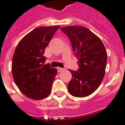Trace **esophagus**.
I'll return each instance as SVG.
<instances>
[{
    "mask_svg": "<svg viewBox=\"0 0 125 125\" xmlns=\"http://www.w3.org/2000/svg\"><path fill=\"white\" fill-rule=\"evenodd\" d=\"M64 70H65V69L62 68V67H58V68H57V71H58V73L62 72V71H64Z\"/></svg>",
    "mask_w": 125,
    "mask_h": 125,
    "instance_id": "obj_1",
    "label": "esophagus"
}]
</instances>
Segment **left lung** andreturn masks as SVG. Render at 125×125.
<instances>
[{
    "label": "left lung",
    "mask_w": 125,
    "mask_h": 125,
    "mask_svg": "<svg viewBox=\"0 0 125 125\" xmlns=\"http://www.w3.org/2000/svg\"><path fill=\"white\" fill-rule=\"evenodd\" d=\"M61 30L70 40L79 66L77 71L69 69L72 74L67 85L69 93L74 97H87L103 81L106 66V51L100 38L87 28L69 26L61 28Z\"/></svg>",
    "instance_id": "1"
}]
</instances>
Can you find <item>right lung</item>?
<instances>
[{"label":"right lung","mask_w":125,"mask_h":125,"mask_svg":"<svg viewBox=\"0 0 125 125\" xmlns=\"http://www.w3.org/2000/svg\"><path fill=\"white\" fill-rule=\"evenodd\" d=\"M60 26L38 27L21 40L13 56L11 71L17 86L24 95L40 100L51 93L57 70L44 65L45 48Z\"/></svg>","instance_id":"1"}]
</instances>
